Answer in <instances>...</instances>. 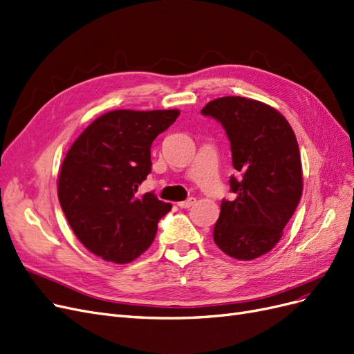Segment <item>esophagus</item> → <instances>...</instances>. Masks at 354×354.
Segmentation results:
<instances>
[{
  "label": "esophagus",
  "instance_id": "obj_1",
  "mask_svg": "<svg viewBox=\"0 0 354 354\" xmlns=\"http://www.w3.org/2000/svg\"><path fill=\"white\" fill-rule=\"evenodd\" d=\"M195 200L194 197H191V198H188V200H185V201H180V203H178V205L180 207V208H189V207H192L194 204H195Z\"/></svg>",
  "mask_w": 354,
  "mask_h": 354
}]
</instances>
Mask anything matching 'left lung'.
Segmentation results:
<instances>
[{
  "label": "left lung",
  "instance_id": "obj_1",
  "mask_svg": "<svg viewBox=\"0 0 354 354\" xmlns=\"http://www.w3.org/2000/svg\"><path fill=\"white\" fill-rule=\"evenodd\" d=\"M201 113L223 125L239 176H230L234 200L221 201L213 239L234 259H255L281 239L302 197L296 136L279 111L241 96L214 99Z\"/></svg>",
  "mask_w": 354,
  "mask_h": 354
}]
</instances>
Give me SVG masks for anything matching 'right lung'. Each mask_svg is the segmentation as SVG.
I'll return each mask as SVG.
<instances>
[{
	"label": "right lung",
	"instance_id": "add662e5",
	"mask_svg": "<svg viewBox=\"0 0 354 354\" xmlns=\"http://www.w3.org/2000/svg\"><path fill=\"white\" fill-rule=\"evenodd\" d=\"M179 113L111 111L73 142L59 170L58 198L75 236L96 257L127 264L153 243L157 223L172 205L137 191L151 172L154 138Z\"/></svg>",
	"mask_w": 354,
	"mask_h": 354
}]
</instances>
